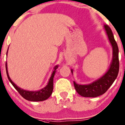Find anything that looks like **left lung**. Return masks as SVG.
<instances>
[{"instance_id": "8db88e82", "label": "left lung", "mask_w": 125, "mask_h": 125, "mask_svg": "<svg viewBox=\"0 0 125 125\" xmlns=\"http://www.w3.org/2000/svg\"><path fill=\"white\" fill-rule=\"evenodd\" d=\"M104 29L107 34L108 40L113 46V60L108 71L101 78L88 85H80L73 82L74 86L77 93L84 97L94 98L104 94L117 77L119 69V50L115 40L112 30L107 25H104ZM72 70L71 72L72 73Z\"/></svg>"}]
</instances>
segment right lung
<instances>
[{
	"label": "right lung",
	"instance_id": "add662e5",
	"mask_svg": "<svg viewBox=\"0 0 125 125\" xmlns=\"http://www.w3.org/2000/svg\"><path fill=\"white\" fill-rule=\"evenodd\" d=\"M58 66L56 65L54 67V71H53L51 78L49 81L48 85H46L45 88L40 90L37 91H29L23 90L22 89L19 88L15 84L12 82L11 79L10 78L9 73H8L7 71V62L6 63V73H7V77L9 79L10 82L12 84V85L14 86L18 92H19V94L21 96L25 98V99L29 101H33V102H39V101H43V100H46L47 99L49 98L51 96L53 92V78H54V76L55 74V72H56V69L57 68Z\"/></svg>",
	"mask_w": 125,
	"mask_h": 125
}]
</instances>
